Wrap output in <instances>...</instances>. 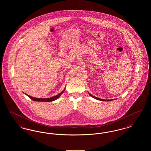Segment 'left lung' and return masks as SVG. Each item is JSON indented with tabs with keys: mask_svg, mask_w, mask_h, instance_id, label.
Here are the masks:
<instances>
[{
	"mask_svg": "<svg viewBox=\"0 0 151 151\" xmlns=\"http://www.w3.org/2000/svg\"><path fill=\"white\" fill-rule=\"evenodd\" d=\"M89 94L91 96V97H92L93 98H94V99H96V100H100V101H111L113 100H104V99H100V98H98V97H94V96H92V94L91 93H89Z\"/></svg>",
	"mask_w": 151,
	"mask_h": 151,
	"instance_id": "left-lung-1",
	"label": "left lung"
}]
</instances>
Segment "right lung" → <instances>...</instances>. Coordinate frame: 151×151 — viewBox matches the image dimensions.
I'll return each mask as SVG.
<instances>
[{"label": "right lung", "instance_id": "add662e5", "mask_svg": "<svg viewBox=\"0 0 151 151\" xmlns=\"http://www.w3.org/2000/svg\"><path fill=\"white\" fill-rule=\"evenodd\" d=\"M65 88L64 90H63L62 92H60V93L58 94L57 96H55L52 97H50V98H47V99H44V98H36V97H33L30 96L27 94H26L29 97L30 99H32V100L35 101H40V102H51V101H53L55 100L58 99L62 95V94L63 93L65 92Z\"/></svg>", "mask_w": 151, "mask_h": 151}]
</instances>
